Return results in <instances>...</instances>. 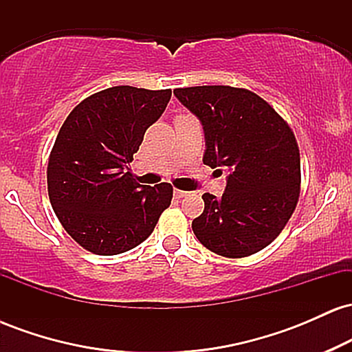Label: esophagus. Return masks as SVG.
<instances>
[{"mask_svg": "<svg viewBox=\"0 0 352 352\" xmlns=\"http://www.w3.org/2000/svg\"><path fill=\"white\" fill-rule=\"evenodd\" d=\"M173 195H175L177 199H184V197H187V195H188V192H185V190H179V188H175V190H173Z\"/></svg>", "mask_w": 352, "mask_h": 352, "instance_id": "esophagus-1", "label": "esophagus"}]
</instances>
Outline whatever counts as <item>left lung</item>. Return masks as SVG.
Segmentation results:
<instances>
[{"instance_id": "obj_1", "label": "left lung", "mask_w": 352, "mask_h": 352, "mask_svg": "<svg viewBox=\"0 0 352 352\" xmlns=\"http://www.w3.org/2000/svg\"><path fill=\"white\" fill-rule=\"evenodd\" d=\"M173 94L204 125V164L228 170L223 195H201L205 210L192 221L193 233L220 256L258 253L283 232L300 199V147L292 127L243 87L195 86Z\"/></svg>"}]
</instances>
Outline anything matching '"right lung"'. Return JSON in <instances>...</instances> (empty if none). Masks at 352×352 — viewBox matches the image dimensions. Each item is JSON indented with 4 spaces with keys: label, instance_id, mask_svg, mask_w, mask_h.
Here are the masks:
<instances>
[{
    "label": "right lung",
    "instance_id": "right-lung-1",
    "mask_svg": "<svg viewBox=\"0 0 352 352\" xmlns=\"http://www.w3.org/2000/svg\"><path fill=\"white\" fill-rule=\"evenodd\" d=\"M170 96V89H104L79 102L59 129L47 193L60 225L87 252L111 256L135 248L170 205V184L144 187L127 167Z\"/></svg>",
    "mask_w": 352,
    "mask_h": 352
}]
</instances>
